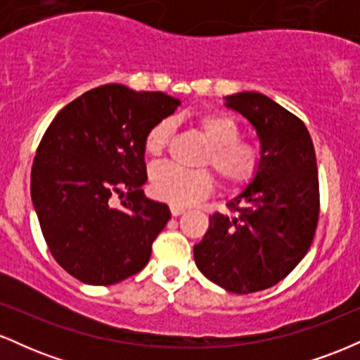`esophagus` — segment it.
Listing matches in <instances>:
<instances>
[{"label": "esophagus", "instance_id": "esophagus-1", "mask_svg": "<svg viewBox=\"0 0 360 360\" xmlns=\"http://www.w3.org/2000/svg\"><path fill=\"white\" fill-rule=\"evenodd\" d=\"M184 212H186V210L183 208V206H174V205L171 206V213L174 214V217H179V214H183Z\"/></svg>", "mask_w": 360, "mask_h": 360}]
</instances>
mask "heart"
Listing matches in <instances>:
<instances>
[{"mask_svg": "<svg viewBox=\"0 0 360 360\" xmlns=\"http://www.w3.org/2000/svg\"><path fill=\"white\" fill-rule=\"evenodd\" d=\"M196 127L208 140V152L203 164L213 166L223 184L240 188L254 177L259 155L254 147L240 142V127L226 113H206L196 118ZM172 134L171 120H160L147 131L146 152L159 157L166 150ZM152 193L174 206H189L205 198L213 189V176L205 169L188 171L174 164H159L150 171Z\"/></svg>", "mask_w": 360, "mask_h": 360, "instance_id": "1", "label": "heart"}]
</instances>
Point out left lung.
Masks as SVG:
<instances>
[{"label": "left lung", "mask_w": 360, "mask_h": 360, "mask_svg": "<svg viewBox=\"0 0 360 360\" xmlns=\"http://www.w3.org/2000/svg\"><path fill=\"white\" fill-rule=\"evenodd\" d=\"M260 142L257 171L229 205L235 217L214 213L194 262L205 278L237 295L262 291L307 255L318 223L315 147L298 117L255 91L223 98Z\"/></svg>", "instance_id": "1"}]
</instances>
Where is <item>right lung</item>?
<instances>
[{"label": "right lung", "mask_w": 360, "mask_h": 360, "mask_svg": "<svg viewBox=\"0 0 360 360\" xmlns=\"http://www.w3.org/2000/svg\"><path fill=\"white\" fill-rule=\"evenodd\" d=\"M179 105L159 91L105 84L64 106L45 131L32 203L53 259L84 284L110 286L147 266L171 212L143 194V142ZM117 195L126 196L122 207Z\"/></svg>", "instance_id": "right-lung-1"}]
</instances>
